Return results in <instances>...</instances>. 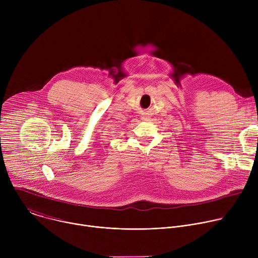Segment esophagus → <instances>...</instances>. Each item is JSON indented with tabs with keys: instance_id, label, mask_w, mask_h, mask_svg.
Masks as SVG:
<instances>
[{
	"instance_id": "34e87169",
	"label": "esophagus",
	"mask_w": 258,
	"mask_h": 258,
	"mask_svg": "<svg viewBox=\"0 0 258 258\" xmlns=\"http://www.w3.org/2000/svg\"><path fill=\"white\" fill-rule=\"evenodd\" d=\"M142 119H146V117H144V116H143V117H142Z\"/></svg>"
}]
</instances>
